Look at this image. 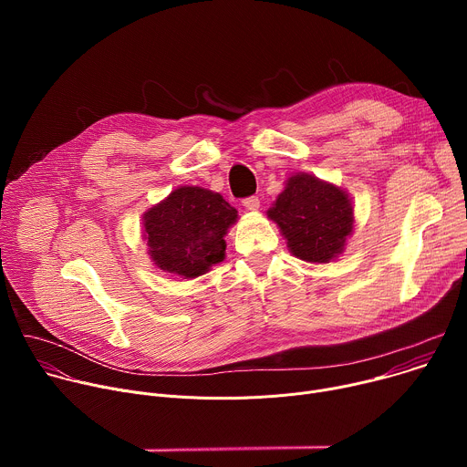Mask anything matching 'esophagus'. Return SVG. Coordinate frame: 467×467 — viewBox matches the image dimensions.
Segmentation results:
<instances>
[{"instance_id": "esophagus-1", "label": "esophagus", "mask_w": 467, "mask_h": 467, "mask_svg": "<svg viewBox=\"0 0 467 467\" xmlns=\"http://www.w3.org/2000/svg\"><path fill=\"white\" fill-rule=\"evenodd\" d=\"M242 205L247 209V211H258L260 209V199L256 195H251V197H245Z\"/></svg>"}]
</instances>
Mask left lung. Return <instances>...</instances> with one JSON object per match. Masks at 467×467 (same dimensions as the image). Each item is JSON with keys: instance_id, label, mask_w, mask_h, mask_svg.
<instances>
[{"instance_id": "8db88e82", "label": "left lung", "mask_w": 467, "mask_h": 467, "mask_svg": "<svg viewBox=\"0 0 467 467\" xmlns=\"http://www.w3.org/2000/svg\"><path fill=\"white\" fill-rule=\"evenodd\" d=\"M290 253L306 262L337 258L353 233V205L346 190L308 173L292 175L268 211Z\"/></svg>"}]
</instances>
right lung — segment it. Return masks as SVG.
<instances>
[{
    "label": "right lung",
    "mask_w": 467,
    "mask_h": 467,
    "mask_svg": "<svg viewBox=\"0 0 467 467\" xmlns=\"http://www.w3.org/2000/svg\"><path fill=\"white\" fill-rule=\"evenodd\" d=\"M238 211L213 190L179 186L144 214V238L157 268L182 279L205 275L225 258V234Z\"/></svg>",
    "instance_id": "add662e5"
}]
</instances>
